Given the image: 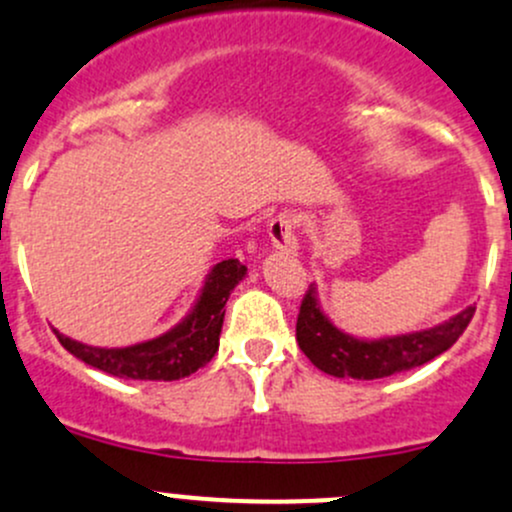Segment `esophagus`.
<instances>
[{
	"mask_svg": "<svg viewBox=\"0 0 512 512\" xmlns=\"http://www.w3.org/2000/svg\"><path fill=\"white\" fill-rule=\"evenodd\" d=\"M294 215L292 213H279L274 215L267 225V233H270L272 247L279 252H297L299 250V242L297 235H294Z\"/></svg>",
	"mask_w": 512,
	"mask_h": 512,
	"instance_id": "1",
	"label": "esophagus"
}]
</instances>
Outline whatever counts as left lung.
Returning <instances> with one entry per match:
<instances>
[{
  "instance_id": "8db88e82",
  "label": "left lung",
  "mask_w": 512,
  "mask_h": 512,
  "mask_svg": "<svg viewBox=\"0 0 512 512\" xmlns=\"http://www.w3.org/2000/svg\"><path fill=\"white\" fill-rule=\"evenodd\" d=\"M473 311L476 306H466L461 314L451 316L439 326L368 341V338H355L333 326L331 319L321 311L319 292L311 284L299 309L297 343L316 368L333 378H387V375L419 368L449 351L466 331Z\"/></svg>"
}]
</instances>
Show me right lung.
<instances>
[{"instance_id": "add662e5", "label": "right lung", "mask_w": 512, "mask_h": 512, "mask_svg": "<svg viewBox=\"0 0 512 512\" xmlns=\"http://www.w3.org/2000/svg\"><path fill=\"white\" fill-rule=\"evenodd\" d=\"M247 267L240 260H223L206 274L196 304L174 328L152 341L125 348H98L58 333L68 353L93 368L122 380H181L196 373L218 353L220 328H223L225 301L242 282Z\"/></svg>"}]
</instances>
